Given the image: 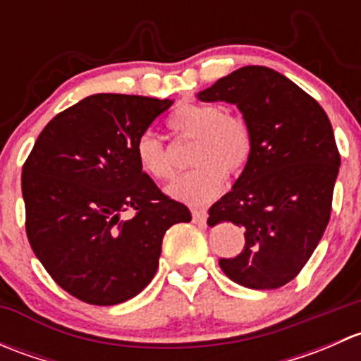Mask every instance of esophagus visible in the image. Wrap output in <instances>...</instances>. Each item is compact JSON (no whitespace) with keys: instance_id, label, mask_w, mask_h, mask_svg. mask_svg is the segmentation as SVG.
<instances>
[{"instance_id":"34e87169","label":"esophagus","mask_w":361,"mask_h":361,"mask_svg":"<svg viewBox=\"0 0 361 361\" xmlns=\"http://www.w3.org/2000/svg\"><path fill=\"white\" fill-rule=\"evenodd\" d=\"M192 218L197 225H206L207 211L206 209H192Z\"/></svg>"}]
</instances>
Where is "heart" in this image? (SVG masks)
Masks as SVG:
<instances>
[{
	"instance_id": "obj_1",
	"label": "heart",
	"mask_w": 361,
	"mask_h": 361,
	"mask_svg": "<svg viewBox=\"0 0 361 361\" xmlns=\"http://www.w3.org/2000/svg\"><path fill=\"white\" fill-rule=\"evenodd\" d=\"M167 126L176 136L195 140L192 162L194 171L178 176L167 187V194L178 201L201 204L218 195L227 180V171L235 173L248 162L251 136L241 118L228 115L216 104L188 103L171 113ZM134 157L147 176L169 180L173 162L157 134L147 133L137 137Z\"/></svg>"
}]
</instances>
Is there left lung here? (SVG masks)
Masks as SVG:
<instances>
[{
	"label": "left lung",
	"mask_w": 361,
	"mask_h": 361,
	"mask_svg": "<svg viewBox=\"0 0 361 361\" xmlns=\"http://www.w3.org/2000/svg\"><path fill=\"white\" fill-rule=\"evenodd\" d=\"M197 97L235 104L251 136L241 176L209 207L207 225L232 221L245 231V250L220 258L221 271L246 288H279L329 225L341 167L332 123L318 101L265 66L235 69Z\"/></svg>",
	"instance_id": "1"
}]
</instances>
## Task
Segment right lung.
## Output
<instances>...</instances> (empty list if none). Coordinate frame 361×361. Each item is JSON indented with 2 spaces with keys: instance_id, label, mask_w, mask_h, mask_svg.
Masks as SVG:
<instances>
[{
  "instance_id": "right-lung-1",
  "label": "right lung",
  "mask_w": 361,
  "mask_h": 361,
  "mask_svg": "<svg viewBox=\"0 0 361 361\" xmlns=\"http://www.w3.org/2000/svg\"><path fill=\"white\" fill-rule=\"evenodd\" d=\"M173 99L94 94L54 116L23 167L25 232L54 281L78 300L136 297L159 267L162 239L190 221L134 157L137 137ZM137 216L122 221L119 213Z\"/></svg>"
}]
</instances>
